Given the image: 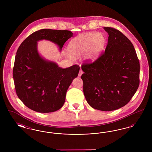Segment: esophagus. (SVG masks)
Wrapping results in <instances>:
<instances>
[{
	"label": "esophagus",
	"mask_w": 152,
	"mask_h": 152,
	"mask_svg": "<svg viewBox=\"0 0 152 152\" xmlns=\"http://www.w3.org/2000/svg\"><path fill=\"white\" fill-rule=\"evenodd\" d=\"M83 73V72L81 70H80L79 72V76H81Z\"/></svg>",
	"instance_id": "1"
}]
</instances>
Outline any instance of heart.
Masks as SVG:
<instances>
[{
  "mask_svg": "<svg viewBox=\"0 0 152 152\" xmlns=\"http://www.w3.org/2000/svg\"><path fill=\"white\" fill-rule=\"evenodd\" d=\"M105 43V36L101 33L83 34L69 42L68 51L73 56L84 55L87 61L93 62L100 55Z\"/></svg>",
  "mask_w": 152,
  "mask_h": 152,
  "instance_id": "1",
  "label": "heart"
}]
</instances>
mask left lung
Here are the masks:
<instances>
[{
  "instance_id": "obj_1",
  "label": "left lung",
  "mask_w": 152,
  "mask_h": 152,
  "mask_svg": "<svg viewBox=\"0 0 152 152\" xmlns=\"http://www.w3.org/2000/svg\"><path fill=\"white\" fill-rule=\"evenodd\" d=\"M108 34L104 52L81 69L83 92L93 108L111 111L126 105L140 84V62L133 45L118 29L104 27Z\"/></svg>"
}]
</instances>
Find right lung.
<instances>
[{
	"instance_id": "obj_1",
	"label": "right lung",
	"mask_w": 152,
	"mask_h": 152,
	"mask_svg": "<svg viewBox=\"0 0 152 152\" xmlns=\"http://www.w3.org/2000/svg\"><path fill=\"white\" fill-rule=\"evenodd\" d=\"M72 36V32L68 30L40 29L20 45L15 59L13 77L16 94L28 108L50 113L63 107L67 89L78 76L80 66L73 65L63 69L45 60L38 53L37 42L50 40L61 50L65 42Z\"/></svg>"
}]
</instances>
